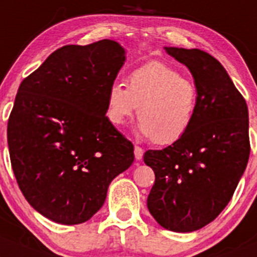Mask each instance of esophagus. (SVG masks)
Returning a JSON list of instances; mask_svg holds the SVG:
<instances>
[{"label":"esophagus","instance_id":"esophagus-1","mask_svg":"<svg viewBox=\"0 0 257 257\" xmlns=\"http://www.w3.org/2000/svg\"><path fill=\"white\" fill-rule=\"evenodd\" d=\"M134 153H135L136 161H140V159H143V155H144V150H143V148H140V147H138V145H135V149H134Z\"/></svg>","mask_w":257,"mask_h":257}]
</instances>
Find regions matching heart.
I'll list each match as a JSON object with an SVG mask.
<instances>
[{
  "instance_id": "1",
  "label": "heart",
  "mask_w": 257,
  "mask_h": 257,
  "mask_svg": "<svg viewBox=\"0 0 257 257\" xmlns=\"http://www.w3.org/2000/svg\"><path fill=\"white\" fill-rule=\"evenodd\" d=\"M140 133L157 145L177 143L191 130L199 109V89L191 79L163 62L134 70L127 86L112 84L107 95V117L121 126L138 112Z\"/></svg>"
}]
</instances>
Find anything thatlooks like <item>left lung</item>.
Instances as JSON below:
<instances>
[{
	"label": "left lung",
	"instance_id": "8db88e82",
	"mask_svg": "<svg viewBox=\"0 0 257 257\" xmlns=\"http://www.w3.org/2000/svg\"><path fill=\"white\" fill-rule=\"evenodd\" d=\"M191 71L199 109L191 130L144 162L155 182L148 209L163 228L194 232L213 222L232 199L250 157L248 109L219 61L200 49L166 47Z\"/></svg>",
	"mask_w": 257,
	"mask_h": 257
}]
</instances>
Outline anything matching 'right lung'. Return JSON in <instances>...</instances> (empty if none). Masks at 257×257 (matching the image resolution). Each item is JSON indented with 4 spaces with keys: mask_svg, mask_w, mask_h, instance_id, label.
Segmentation results:
<instances>
[{
    "mask_svg": "<svg viewBox=\"0 0 257 257\" xmlns=\"http://www.w3.org/2000/svg\"><path fill=\"white\" fill-rule=\"evenodd\" d=\"M123 62L124 49L109 39L63 46L19 86L7 122L11 167L28 202L53 222L90 219L135 159L105 116Z\"/></svg>",
    "mask_w": 257,
    "mask_h": 257,
    "instance_id": "add662e5",
    "label": "right lung"
}]
</instances>
